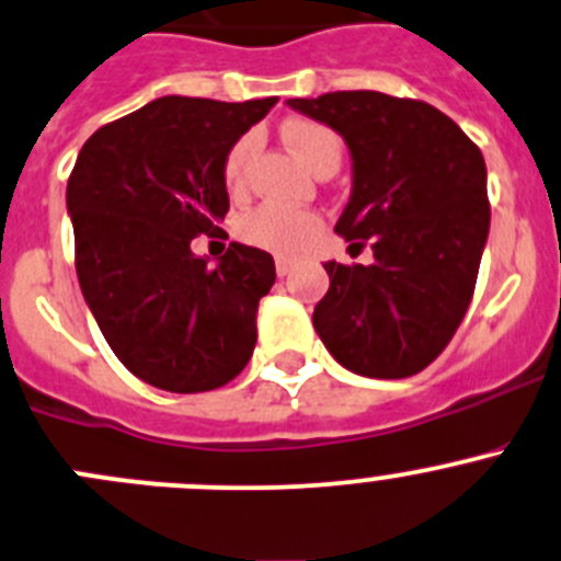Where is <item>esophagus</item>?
I'll list each match as a JSON object with an SVG mask.
<instances>
[{
	"mask_svg": "<svg viewBox=\"0 0 561 561\" xmlns=\"http://www.w3.org/2000/svg\"><path fill=\"white\" fill-rule=\"evenodd\" d=\"M293 268H296V263H293V260H287V257H276V274H279V276H287V274H290Z\"/></svg>",
	"mask_w": 561,
	"mask_h": 561,
	"instance_id": "1",
	"label": "esophagus"
}]
</instances>
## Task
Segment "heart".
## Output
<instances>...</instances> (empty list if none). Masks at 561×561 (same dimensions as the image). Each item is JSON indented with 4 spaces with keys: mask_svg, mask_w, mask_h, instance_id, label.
Wrapping results in <instances>:
<instances>
[{
    "mask_svg": "<svg viewBox=\"0 0 561 561\" xmlns=\"http://www.w3.org/2000/svg\"><path fill=\"white\" fill-rule=\"evenodd\" d=\"M285 139L293 150L298 153V159L307 167L318 170L323 161L329 159H342V139L336 136V130H331L329 125L312 123V119H298L285 128ZM254 150V136H241L225 156V164H221V181L230 192H241L247 186V167L252 159ZM320 232V216H314L312 210H298V208H285V205L265 203L257 208L247 210V214L238 219V236L249 247L265 249V252H274L287 257V254H298L309 247V243L318 238Z\"/></svg>",
    "mask_w": 561,
    "mask_h": 561,
    "instance_id": "b5f03b06",
    "label": "heart"
}]
</instances>
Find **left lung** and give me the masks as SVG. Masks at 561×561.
<instances>
[{"instance_id":"left-lung-1","label":"left lung","mask_w":561,"mask_h":561,"mask_svg":"<svg viewBox=\"0 0 561 561\" xmlns=\"http://www.w3.org/2000/svg\"><path fill=\"white\" fill-rule=\"evenodd\" d=\"M290 106L345 136L353 194L336 232L375 257L325 263L314 331L351 373H422L474 296L491 230L485 159L455 119L413 98L340 90Z\"/></svg>"}]
</instances>
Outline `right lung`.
<instances>
[{
	"label": "right lung",
	"mask_w": 561,
	"mask_h": 561,
	"mask_svg": "<svg viewBox=\"0 0 561 561\" xmlns=\"http://www.w3.org/2000/svg\"><path fill=\"white\" fill-rule=\"evenodd\" d=\"M276 98L167 95L101 125L68 178L76 274L114 356L145 383L194 394L252 358L257 304L276 279L263 249L230 243L219 268L197 236L227 238L221 164Z\"/></svg>",
	"instance_id": "obj_1"
}]
</instances>
